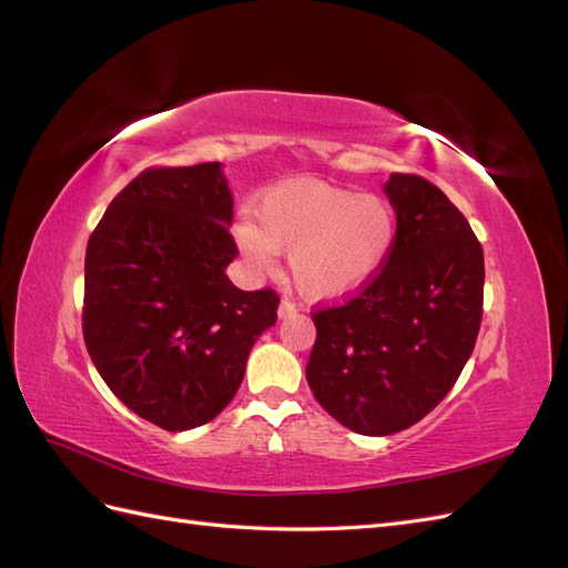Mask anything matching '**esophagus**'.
Instances as JSON below:
<instances>
[{"instance_id":"1","label":"esophagus","mask_w":568,"mask_h":568,"mask_svg":"<svg viewBox=\"0 0 568 568\" xmlns=\"http://www.w3.org/2000/svg\"><path fill=\"white\" fill-rule=\"evenodd\" d=\"M280 317L282 320H286V317H291V315H296L298 313V307H296V303L294 301H288V298H284L282 303H280Z\"/></svg>"}]
</instances>
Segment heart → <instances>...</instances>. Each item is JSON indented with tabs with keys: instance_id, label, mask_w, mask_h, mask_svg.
Returning a JSON list of instances; mask_svg holds the SVG:
<instances>
[{
	"instance_id": "1",
	"label": "heart",
	"mask_w": 568,
	"mask_h": 568,
	"mask_svg": "<svg viewBox=\"0 0 568 568\" xmlns=\"http://www.w3.org/2000/svg\"><path fill=\"white\" fill-rule=\"evenodd\" d=\"M395 234L398 220L386 199L320 180H291L255 201L253 225L239 227V244L248 263L265 272L277 253H288L301 294L336 301L384 267Z\"/></svg>"
}]
</instances>
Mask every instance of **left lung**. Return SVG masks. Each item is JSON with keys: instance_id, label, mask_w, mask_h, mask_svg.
Wrapping results in <instances>:
<instances>
[{"instance_id": "left-lung-1", "label": "left lung", "mask_w": 568, "mask_h": 568, "mask_svg": "<svg viewBox=\"0 0 568 568\" xmlns=\"http://www.w3.org/2000/svg\"><path fill=\"white\" fill-rule=\"evenodd\" d=\"M398 234L384 267L336 305L315 307L305 376L346 428L388 436L417 424L455 386L484 317V248L436 184L393 173Z\"/></svg>"}]
</instances>
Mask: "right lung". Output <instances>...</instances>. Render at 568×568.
Segmentation results:
<instances>
[{"instance_id": "right-lung-1", "label": "right lung", "mask_w": 568, "mask_h": 568, "mask_svg": "<svg viewBox=\"0 0 568 568\" xmlns=\"http://www.w3.org/2000/svg\"><path fill=\"white\" fill-rule=\"evenodd\" d=\"M232 215L217 163L156 165L111 201L88 242L84 346L118 398L165 432L215 419L277 322V291H242L225 274L239 255Z\"/></svg>"}]
</instances>
